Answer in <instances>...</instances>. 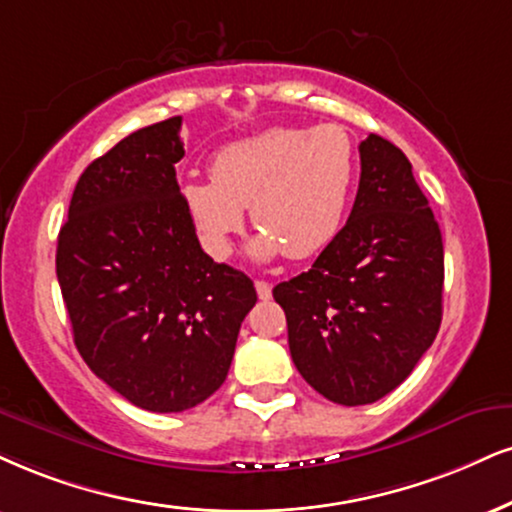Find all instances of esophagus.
<instances>
[{
  "label": "esophagus",
  "mask_w": 512,
  "mask_h": 512,
  "mask_svg": "<svg viewBox=\"0 0 512 512\" xmlns=\"http://www.w3.org/2000/svg\"><path fill=\"white\" fill-rule=\"evenodd\" d=\"M256 294H258V299H270V296H273V287L268 285L266 280H256Z\"/></svg>",
  "instance_id": "obj_1"
}]
</instances>
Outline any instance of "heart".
I'll use <instances>...</instances> for the list:
<instances>
[{
    "label": "heart",
    "mask_w": 512,
    "mask_h": 512,
    "mask_svg": "<svg viewBox=\"0 0 512 512\" xmlns=\"http://www.w3.org/2000/svg\"><path fill=\"white\" fill-rule=\"evenodd\" d=\"M356 175V144L342 125L268 128L220 149L211 180L182 182L180 199L211 256H230L251 208L261 230L251 254L301 261L342 232Z\"/></svg>",
    "instance_id": "obj_1"
}]
</instances>
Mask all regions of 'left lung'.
<instances>
[{
	"mask_svg": "<svg viewBox=\"0 0 512 512\" xmlns=\"http://www.w3.org/2000/svg\"><path fill=\"white\" fill-rule=\"evenodd\" d=\"M356 201L308 273L280 282L292 361L325 399L380 401L413 372L441 325L444 244L406 154L361 142Z\"/></svg>",
	"mask_w": 512,
	"mask_h": 512,
	"instance_id": "left-lung-1",
	"label": "left lung"
}]
</instances>
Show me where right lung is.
<instances>
[{
    "instance_id": "right-lung-1",
    "label": "right lung",
    "mask_w": 512,
    "mask_h": 512,
    "mask_svg": "<svg viewBox=\"0 0 512 512\" xmlns=\"http://www.w3.org/2000/svg\"><path fill=\"white\" fill-rule=\"evenodd\" d=\"M182 118L125 137L85 168L56 246L82 361L151 413H180L225 382L254 282L201 249L180 199Z\"/></svg>"
}]
</instances>
